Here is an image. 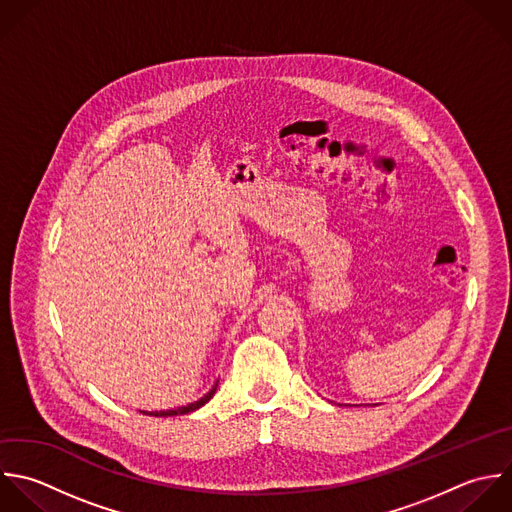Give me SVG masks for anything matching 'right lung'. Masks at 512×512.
Returning a JSON list of instances; mask_svg holds the SVG:
<instances>
[{"label":"right lung","instance_id":"obj_1","mask_svg":"<svg viewBox=\"0 0 512 512\" xmlns=\"http://www.w3.org/2000/svg\"><path fill=\"white\" fill-rule=\"evenodd\" d=\"M215 389H217V385H215L205 397H201L199 401H195V403H191V405H187V407H179V409H173V411H151V413H145V415H153V417H171V415H187V413H193V411H197L199 407H203V405L215 395Z\"/></svg>","mask_w":512,"mask_h":512}]
</instances>
